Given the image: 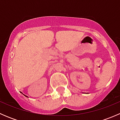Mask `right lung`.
I'll return each instance as SVG.
<instances>
[{
  "label": "right lung",
  "mask_w": 120,
  "mask_h": 120,
  "mask_svg": "<svg viewBox=\"0 0 120 120\" xmlns=\"http://www.w3.org/2000/svg\"><path fill=\"white\" fill-rule=\"evenodd\" d=\"M25 96H26V95H25ZM26 97H27V96H26Z\"/></svg>",
  "instance_id": "add662e5"
}]
</instances>
